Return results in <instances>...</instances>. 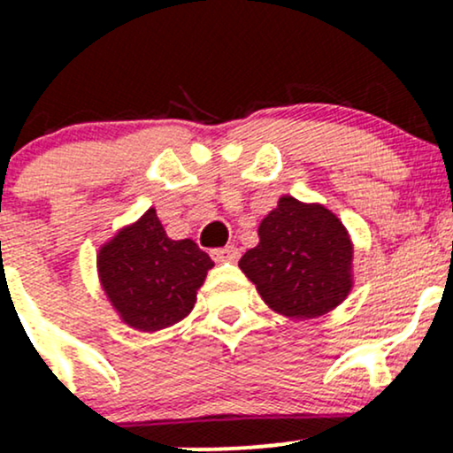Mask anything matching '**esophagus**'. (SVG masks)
Listing matches in <instances>:
<instances>
[{
	"mask_svg": "<svg viewBox=\"0 0 453 453\" xmlns=\"http://www.w3.org/2000/svg\"><path fill=\"white\" fill-rule=\"evenodd\" d=\"M211 256L212 259H217V262H234V259H238V256H241V251H238L234 244H227V247L212 249Z\"/></svg>",
	"mask_w": 453,
	"mask_h": 453,
	"instance_id": "1",
	"label": "esophagus"
}]
</instances>
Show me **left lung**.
Masks as SVG:
<instances>
[{
    "label": "left lung",
    "mask_w": 453,
    "mask_h": 453,
    "mask_svg": "<svg viewBox=\"0 0 453 453\" xmlns=\"http://www.w3.org/2000/svg\"><path fill=\"white\" fill-rule=\"evenodd\" d=\"M257 234L259 242L238 266L270 309L292 319H313L349 296L353 244L326 206L283 196Z\"/></svg>",
    "instance_id": "left-lung-1"
}]
</instances>
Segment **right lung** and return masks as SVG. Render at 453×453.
<instances>
[{
    "label": "right lung",
    "mask_w": 453,
    "mask_h": 453,
    "mask_svg": "<svg viewBox=\"0 0 453 453\" xmlns=\"http://www.w3.org/2000/svg\"><path fill=\"white\" fill-rule=\"evenodd\" d=\"M212 266L191 238H168L155 209L119 230L97 253V274L112 309L140 332L164 330L189 315Z\"/></svg>",
    "instance_id": "1"
}]
</instances>
